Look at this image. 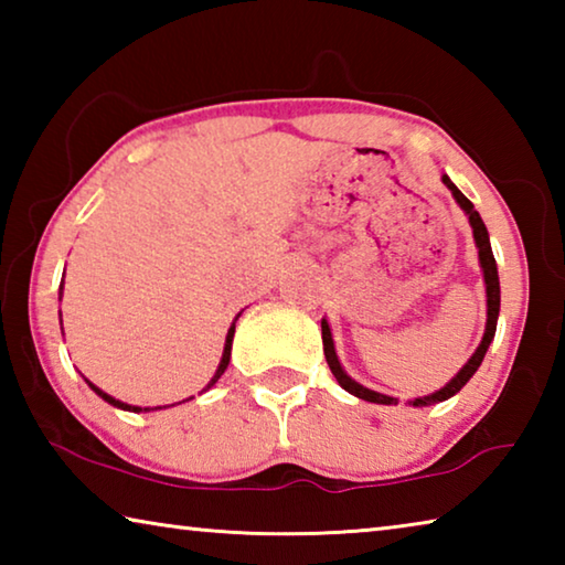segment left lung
<instances>
[{
  "instance_id": "1",
  "label": "left lung",
  "mask_w": 565,
  "mask_h": 565,
  "mask_svg": "<svg viewBox=\"0 0 565 565\" xmlns=\"http://www.w3.org/2000/svg\"><path fill=\"white\" fill-rule=\"evenodd\" d=\"M441 181L451 191L456 204L463 209V214L468 216V224L473 228V242L478 248V264H481V271H483V284H486V331H483V339L478 343V349L471 353V359L466 361V366L458 371V374L448 381L444 388L434 391V394L428 396H418L414 401H408L411 406H431L438 404V401H446L456 396L458 391H461L471 376L481 366V361L486 356V351H489L491 341L495 337V323H499V311H501V284H499V269H495V259H493V252H491V238H489V228H486L481 214L476 212L473 204L468 202V199L458 191V186L454 184L451 179L446 174H441ZM321 339H323V356H327V363L331 369V374L337 376V381L341 384L343 391H349L351 396L363 398V401H371V404H384V406H396L398 398L394 396H386V394H379V391H371L366 386H361L359 381H353L347 371H343L341 361L337 356V347H333V337H331V329H329V321L321 319Z\"/></svg>"
}]
</instances>
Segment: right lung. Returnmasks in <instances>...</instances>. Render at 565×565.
<instances>
[{"label":"right lung","mask_w":565,"mask_h":565,"mask_svg":"<svg viewBox=\"0 0 565 565\" xmlns=\"http://www.w3.org/2000/svg\"><path fill=\"white\" fill-rule=\"evenodd\" d=\"M62 286H64V281L60 284V301H62ZM238 317H242V311H238V313H236V319L232 321V327H228V333H226V341H224V353H222V361H218V366H216V374H214V376H212V381H209V384L204 386V391H209V388H212V386L216 384V381L224 376V371H226V366H228V359H232V343H234V329H236V321H238ZM60 323H62V311H60ZM84 381H87V384H89V388L94 391V394H97L99 398H104V401H107V404H111L114 408H121V411H131V414H139V411H157V408H167V406H145V408H141V406H131V404H124V401H119V398H114V396H109V394H107V391H102L99 386H94L89 379H84ZM189 398H194V396H189ZM189 398H186V401H189ZM179 404H181V401H179ZM171 406H174V404H171Z\"/></svg>","instance_id":"1"}]
</instances>
